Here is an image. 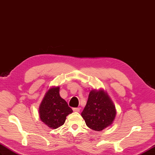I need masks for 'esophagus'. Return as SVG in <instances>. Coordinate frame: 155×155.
Returning <instances> with one entry per match:
<instances>
[{
	"label": "esophagus",
	"instance_id": "esophagus-1",
	"mask_svg": "<svg viewBox=\"0 0 155 155\" xmlns=\"http://www.w3.org/2000/svg\"><path fill=\"white\" fill-rule=\"evenodd\" d=\"M73 111L75 112H79L80 111V107H74Z\"/></svg>",
	"mask_w": 155,
	"mask_h": 155
}]
</instances>
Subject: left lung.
I'll return each instance as SVG.
<instances>
[{"label": "left lung", "instance_id": "8db88e82", "mask_svg": "<svg viewBox=\"0 0 155 155\" xmlns=\"http://www.w3.org/2000/svg\"><path fill=\"white\" fill-rule=\"evenodd\" d=\"M116 115L114 105L106 93L92 90L81 116L89 128L100 131L111 125Z\"/></svg>", "mask_w": 155, "mask_h": 155}]
</instances>
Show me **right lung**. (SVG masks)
I'll list each match as a JSON object with an SVG mask.
<instances>
[{"mask_svg": "<svg viewBox=\"0 0 155 155\" xmlns=\"http://www.w3.org/2000/svg\"><path fill=\"white\" fill-rule=\"evenodd\" d=\"M59 91V87L50 89L39 108L41 121L52 129L63 125L66 116L73 112L67 102L60 97Z\"/></svg>", "mask_w": 155, "mask_h": 155, "instance_id": "right-lung-1", "label": "right lung"}]
</instances>
